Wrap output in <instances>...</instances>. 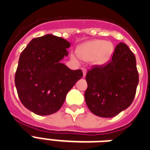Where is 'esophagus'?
Returning a JSON list of instances; mask_svg holds the SVG:
<instances>
[{
    "instance_id": "34e87169",
    "label": "esophagus",
    "mask_w": 150,
    "mask_h": 150,
    "mask_svg": "<svg viewBox=\"0 0 150 150\" xmlns=\"http://www.w3.org/2000/svg\"><path fill=\"white\" fill-rule=\"evenodd\" d=\"M82 71H83V77H85L86 75V70L85 68H82Z\"/></svg>"
}]
</instances>
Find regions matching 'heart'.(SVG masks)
I'll list each match as a JSON object with an SVG mask.
<instances>
[{
	"label": "heart",
	"mask_w": 150,
	"mask_h": 150,
	"mask_svg": "<svg viewBox=\"0 0 150 150\" xmlns=\"http://www.w3.org/2000/svg\"><path fill=\"white\" fill-rule=\"evenodd\" d=\"M113 52L114 46L111 42L93 40L80 45L77 49V53H71V58L75 62L82 59L91 61L95 66H102L110 60Z\"/></svg>",
	"instance_id": "b5f03b06"
}]
</instances>
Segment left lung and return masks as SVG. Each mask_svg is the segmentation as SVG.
Masks as SVG:
<instances>
[{
    "label": "left lung",
    "mask_w": 150,
    "mask_h": 150,
    "mask_svg": "<svg viewBox=\"0 0 150 150\" xmlns=\"http://www.w3.org/2000/svg\"><path fill=\"white\" fill-rule=\"evenodd\" d=\"M85 101L94 115L112 117L127 109L136 94L138 72L136 58L124 43L115 47L111 61L95 67L86 75Z\"/></svg>",
    "instance_id": "1"
}]
</instances>
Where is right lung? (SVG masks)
I'll return each mask as SVG.
<instances>
[{
  "label": "right lung",
  "mask_w": 150,
  "mask_h": 150,
  "mask_svg": "<svg viewBox=\"0 0 150 150\" xmlns=\"http://www.w3.org/2000/svg\"><path fill=\"white\" fill-rule=\"evenodd\" d=\"M70 46L65 39L47 34L32 40L20 55L16 91L22 104L35 115L58 111L68 91L83 77L81 70H71L61 63Z\"/></svg>",
  "instance_id": "add662e5"
}]
</instances>
